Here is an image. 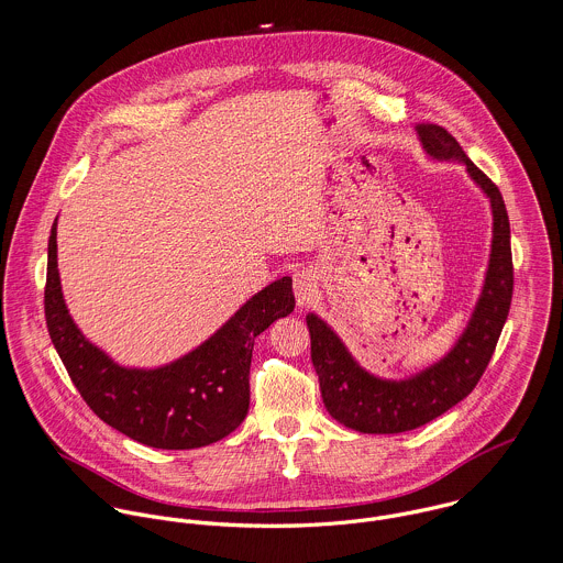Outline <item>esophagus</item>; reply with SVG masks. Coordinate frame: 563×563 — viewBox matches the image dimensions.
<instances>
[{
	"instance_id": "esophagus-1",
	"label": "esophagus",
	"mask_w": 563,
	"mask_h": 563,
	"mask_svg": "<svg viewBox=\"0 0 563 563\" xmlns=\"http://www.w3.org/2000/svg\"><path fill=\"white\" fill-rule=\"evenodd\" d=\"M292 288L297 297V306H308L317 297V279L310 271H299L292 277Z\"/></svg>"
}]
</instances>
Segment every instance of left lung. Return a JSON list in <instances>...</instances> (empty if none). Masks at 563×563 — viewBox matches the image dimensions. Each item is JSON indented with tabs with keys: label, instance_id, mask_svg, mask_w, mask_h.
I'll return each instance as SVG.
<instances>
[{
	"label": "left lung",
	"instance_id": "left-lung-1",
	"mask_svg": "<svg viewBox=\"0 0 563 563\" xmlns=\"http://www.w3.org/2000/svg\"><path fill=\"white\" fill-rule=\"evenodd\" d=\"M416 130L431 158L464 162L471 177L487 195L494 217L489 264L482 297L457 344L438 364L401 382L379 379L366 373L333 329L317 314H308L312 364L321 382L322 402L338 422L362 433H402L427 424L466 399L492 360L511 306L514 264L509 219L498 186L464 154L444 128L422 123Z\"/></svg>",
	"mask_w": 563,
	"mask_h": 563
}]
</instances>
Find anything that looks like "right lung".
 I'll return each instance as SVG.
<instances>
[{
    "label": "right lung",
    "instance_id": "1",
    "mask_svg": "<svg viewBox=\"0 0 563 563\" xmlns=\"http://www.w3.org/2000/svg\"><path fill=\"white\" fill-rule=\"evenodd\" d=\"M56 223L47 246L45 321L49 338L86 405L123 435L168 451L208 446L230 435L249 409L253 340L295 310L292 279L251 297L214 335L154 371L125 368L90 344L63 299Z\"/></svg>",
    "mask_w": 563,
    "mask_h": 563
}]
</instances>
